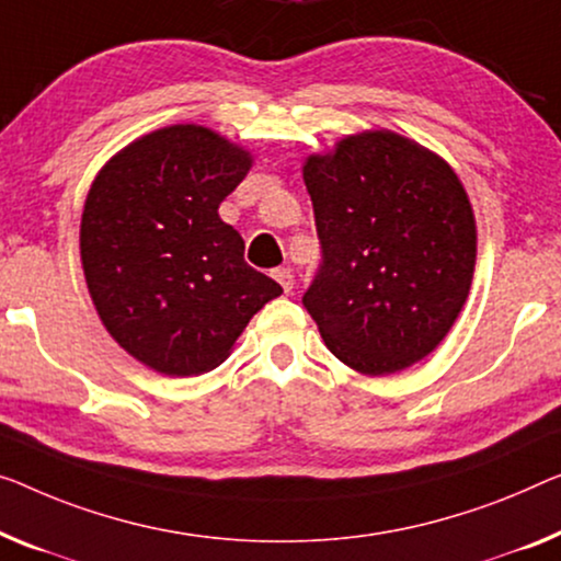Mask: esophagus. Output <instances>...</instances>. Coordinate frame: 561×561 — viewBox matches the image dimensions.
I'll return each mask as SVG.
<instances>
[{"label": "esophagus", "mask_w": 561, "mask_h": 561, "mask_svg": "<svg viewBox=\"0 0 561 561\" xmlns=\"http://www.w3.org/2000/svg\"><path fill=\"white\" fill-rule=\"evenodd\" d=\"M274 279L282 284V289L287 291V295L295 289V274H291V270H284V266L282 270H274Z\"/></svg>", "instance_id": "obj_1"}]
</instances>
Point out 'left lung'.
<instances>
[{"mask_svg": "<svg viewBox=\"0 0 561 561\" xmlns=\"http://www.w3.org/2000/svg\"><path fill=\"white\" fill-rule=\"evenodd\" d=\"M302 173L322 244L302 305L324 345L363 375L423 360L473 279L476 219L456 171L415 140L365 130Z\"/></svg>", "mask_w": 561, "mask_h": 561, "instance_id": "8db88e82", "label": "left lung"}]
</instances>
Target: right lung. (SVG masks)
Returning <instances> with one entry per match:
<instances>
[{
	"label": "right lung",
	"instance_id": "obj_1",
	"mask_svg": "<svg viewBox=\"0 0 561 561\" xmlns=\"http://www.w3.org/2000/svg\"><path fill=\"white\" fill-rule=\"evenodd\" d=\"M249 169V150L211 128L169 125L115 153L88 191L80 256L90 297L113 340L150 370H214L282 295L219 216Z\"/></svg>",
	"mask_w": 561,
	"mask_h": 561
}]
</instances>
